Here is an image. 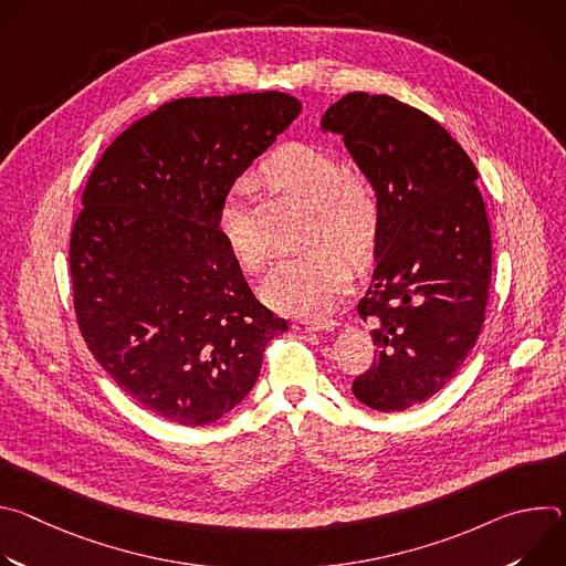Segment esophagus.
Masks as SVG:
<instances>
[{
    "mask_svg": "<svg viewBox=\"0 0 566 566\" xmlns=\"http://www.w3.org/2000/svg\"><path fill=\"white\" fill-rule=\"evenodd\" d=\"M338 327L336 319H293L291 329L300 332V334H308V332H334Z\"/></svg>",
    "mask_w": 566,
    "mask_h": 566,
    "instance_id": "34e87169",
    "label": "esophagus"
}]
</instances>
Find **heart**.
Returning <instances> with one entry per match:
<instances>
[{"label": "heart", "mask_w": 566, "mask_h": 566, "mask_svg": "<svg viewBox=\"0 0 566 566\" xmlns=\"http://www.w3.org/2000/svg\"><path fill=\"white\" fill-rule=\"evenodd\" d=\"M266 181L286 195L311 206L304 239L317 244L282 260L262 284V300L277 313L295 317H319L329 313L347 282L349 264L365 262L376 244L380 208L374 192L358 179L347 177L340 160L319 147L289 145L275 151L262 166ZM217 228L234 262L247 273H260L266 264V249L253 232L247 188L237 184L221 199ZM322 240L342 250L322 245Z\"/></svg>", "instance_id": "b5f03b06"}]
</instances>
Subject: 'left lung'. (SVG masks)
I'll return each mask as SVG.
<instances>
[{
    "instance_id": "8db88e82",
    "label": "left lung",
    "mask_w": 566,
    "mask_h": 566,
    "mask_svg": "<svg viewBox=\"0 0 566 566\" xmlns=\"http://www.w3.org/2000/svg\"><path fill=\"white\" fill-rule=\"evenodd\" d=\"M319 129L343 136L380 208L358 302L376 356L352 391L371 410H408L457 374L483 327L493 244L479 172L434 118L391 96L347 94Z\"/></svg>"
}]
</instances>
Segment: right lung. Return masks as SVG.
Segmentation results:
<instances>
[{
  "mask_svg": "<svg viewBox=\"0 0 566 566\" xmlns=\"http://www.w3.org/2000/svg\"><path fill=\"white\" fill-rule=\"evenodd\" d=\"M300 112L280 92L172 101L127 127L87 181L69 251L80 332L123 391L172 423L234 410L289 332L253 295L217 214Z\"/></svg>",
  "mask_w": 566,
  "mask_h": 566,
  "instance_id": "add662e5",
  "label": "right lung"
}]
</instances>
